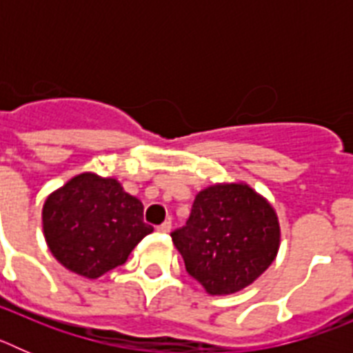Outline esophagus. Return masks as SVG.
I'll return each mask as SVG.
<instances>
[{
  "instance_id": "obj_1",
  "label": "esophagus",
  "mask_w": 353,
  "mask_h": 353,
  "mask_svg": "<svg viewBox=\"0 0 353 353\" xmlns=\"http://www.w3.org/2000/svg\"><path fill=\"white\" fill-rule=\"evenodd\" d=\"M171 230V223L170 221H164V223L162 224H159L157 226V232H161V233H168Z\"/></svg>"
}]
</instances>
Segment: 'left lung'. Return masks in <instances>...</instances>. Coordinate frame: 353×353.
Returning <instances> with one entry per match:
<instances>
[{"label": "left lung", "instance_id": "obj_1", "mask_svg": "<svg viewBox=\"0 0 353 353\" xmlns=\"http://www.w3.org/2000/svg\"><path fill=\"white\" fill-rule=\"evenodd\" d=\"M171 239L189 276L212 295H228L269 269L279 249V223L251 187L224 183L196 196L185 226Z\"/></svg>", "mask_w": 353, "mask_h": 353}]
</instances>
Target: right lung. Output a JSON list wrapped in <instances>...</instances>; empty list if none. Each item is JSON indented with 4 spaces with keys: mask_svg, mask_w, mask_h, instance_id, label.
Here are the masks:
<instances>
[{
    "mask_svg": "<svg viewBox=\"0 0 353 353\" xmlns=\"http://www.w3.org/2000/svg\"><path fill=\"white\" fill-rule=\"evenodd\" d=\"M43 233L54 258L79 276L101 277L117 269L154 228L143 203L114 179L77 174L43 205Z\"/></svg>",
    "mask_w": 353,
    "mask_h": 353,
    "instance_id": "obj_1",
    "label": "right lung"
}]
</instances>
